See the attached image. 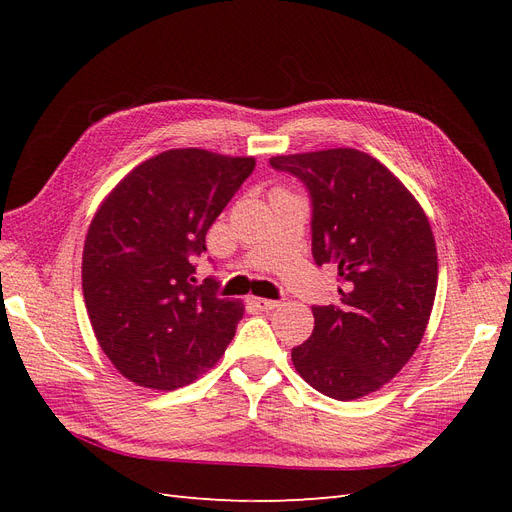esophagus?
<instances>
[{"label":"esophagus","instance_id":"1","mask_svg":"<svg viewBox=\"0 0 512 512\" xmlns=\"http://www.w3.org/2000/svg\"><path fill=\"white\" fill-rule=\"evenodd\" d=\"M252 305L260 312H271V309L280 307V301H271V299H262V297H252Z\"/></svg>","mask_w":512,"mask_h":512}]
</instances>
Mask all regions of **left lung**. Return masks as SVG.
<instances>
[{"mask_svg": "<svg viewBox=\"0 0 512 512\" xmlns=\"http://www.w3.org/2000/svg\"><path fill=\"white\" fill-rule=\"evenodd\" d=\"M312 198V254L342 282L337 305H314V331L292 348L301 378L350 401L397 376L421 344L438 288L429 220L389 168L359 149L269 160Z\"/></svg>", "mask_w": 512, "mask_h": 512, "instance_id": "left-lung-1", "label": "left lung"}]
</instances>
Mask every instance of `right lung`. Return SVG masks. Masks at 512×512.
Here are the masks:
<instances>
[{"label":"right lung","mask_w":512,"mask_h":512,"mask_svg":"<svg viewBox=\"0 0 512 512\" xmlns=\"http://www.w3.org/2000/svg\"><path fill=\"white\" fill-rule=\"evenodd\" d=\"M254 158L170 149L104 198L83 250V297L98 344L121 376L173 391L220 361L243 303L196 282L205 235L252 175Z\"/></svg>","instance_id":"add662e5"}]
</instances>
